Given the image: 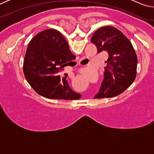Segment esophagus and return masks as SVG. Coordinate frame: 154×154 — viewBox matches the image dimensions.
Instances as JSON below:
<instances>
[{
	"label": "esophagus",
	"mask_w": 154,
	"mask_h": 154,
	"mask_svg": "<svg viewBox=\"0 0 154 154\" xmlns=\"http://www.w3.org/2000/svg\"><path fill=\"white\" fill-rule=\"evenodd\" d=\"M73 75H74L73 73H69V76L70 77V78H71V79H72V78L73 77V76H74Z\"/></svg>",
	"instance_id": "esophagus-1"
}]
</instances>
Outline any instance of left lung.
<instances>
[{"label":"left lung","instance_id":"1","mask_svg":"<svg viewBox=\"0 0 154 154\" xmlns=\"http://www.w3.org/2000/svg\"><path fill=\"white\" fill-rule=\"evenodd\" d=\"M90 41L97 48V53L106 51L109 56L103 83L94 98L119 95L136 78L138 60L133 46L120 30L110 26L96 30Z\"/></svg>","mask_w":154,"mask_h":154}]
</instances>
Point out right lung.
I'll use <instances>...</instances> for the list:
<instances>
[{
	"instance_id": "right-lung-1",
	"label": "right lung",
	"mask_w": 154,
	"mask_h": 154,
	"mask_svg": "<svg viewBox=\"0 0 154 154\" xmlns=\"http://www.w3.org/2000/svg\"><path fill=\"white\" fill-rule=\"evenodd\" d=\"M74 58L60 32L51 28L44 30L28 43L23 65L24 76L33 90L44 97L77 100L82 95L70 88L67 74H60Z\"/></svg>"
}]
</instances>
